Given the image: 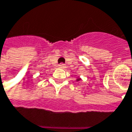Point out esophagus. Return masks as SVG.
<instances>
[{"mask_svg": "<svg viewBox=\"0 0 132 132\" xmlns=\"http://www.w3.org/2000/svg\"><path fill=\"white\" fill-rule=\"evenodd\" d=\"M59 67H60V69H64V68L66 67V66H65L63 63H60V64L59 65Z\"/></svg>", "mask_w": 132, "mask_h": 132, "instance_id": "esophagus-1", "label": "esophagus"}]
</instances>
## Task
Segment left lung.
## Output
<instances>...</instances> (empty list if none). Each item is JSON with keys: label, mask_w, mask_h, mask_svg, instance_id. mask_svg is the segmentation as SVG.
I'll return each mask as SVG.
<instances>
[{"label": "left lung", "mask_w": 132, "mask_h": 132, "mask_svg": "<svg viewBox=\"0 0 132 132\" xmlns=\"http://www.w3.org/2000/svg\"><path fill=\"white\" fill-rule=\"evenodd\" d=\"M80 80H81V78H78V79H77V81H80Z\"/></svg>", "instance_id": "obj_1"}]
</instances>
